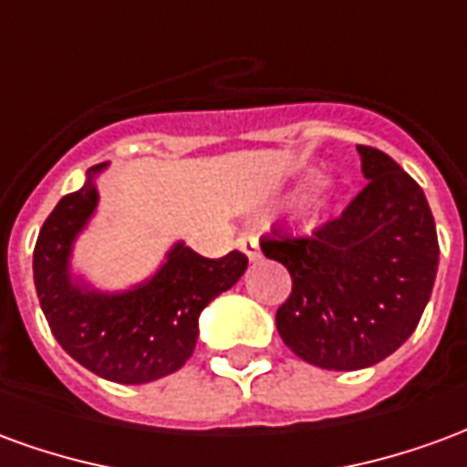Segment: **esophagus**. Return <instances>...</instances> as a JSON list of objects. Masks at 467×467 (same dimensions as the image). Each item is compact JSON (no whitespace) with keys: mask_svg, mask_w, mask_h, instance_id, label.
Wrapping results in <instances>:
<instances>
[{"mask_svg":"<svg viewBox=\"0 0 467 467\" xmlns=\"http://www.w3.org/2000/svg\"><path fill=\"white\" fill-rule=\"evenodd\" d=\"M237 247L247 254L250 263H257V260H260V244H257V237H253V234H243V237L237 240Z\"/></svg>","mask_w":467,"mask_h":467,"instance_id":"1","label":"esophagus"}]
</instances>
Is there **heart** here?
<instances>
[{"mask_svg":"<svg viewBox=\"0 0 467 467\" xmlns=\"http://www.w3.org/2000/svg\"><path fill=\"white\" fill-rule=\"evenodd\" d=\"M320 182H323V174L307 172L305 177H300V180L295 182L293 190L285 194L283 202H277V207H300V204H305L313 197L315 190L320 187Z\"/></svg>","mask_w":467,"mask_h":467,"instance_id":"1","label":"heart"}]
</instances>
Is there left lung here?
I'll return each instance as SVG.
<instances>
[{
  "label": "left lung",
  "instance_id": "8db88e82",
  "mask_svg": "<svg viewBox=\"0 0 467 467\" xmlns=\"http://www.w3.org/2000/svg\"><path fill=\"white\" fill-rule=\"evenodd\" d=\"M358 152L368 184L337 220L310 237L260 240L293 275L277 333L325 370H362L398 350L420 323L441 257L420 184L380 150Z\"/></svg>",
  "mask_w": 467,
  "mask_h": 467
}]
</instances>
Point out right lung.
Wrapping results in <instances>:
<instances>
[{
  "mask_svg": "<svg viewBox=\"0 0 467 467\" xmlns=\"http://www.w3.org/2000/svg\"><path fill=\"white\" fill-rule=\"evenodd\" d=\"M107 164L87 170L85 184L65 194L47 217L35 244V287L57 343L79 365L122 385H142L172 375L190 360L200 335V313L230 290L247 270L243 253L210 260L180 240L164 263L127 290H99L72 270V253L99 204L97 177Z\"/></svg>",
  "mask_w": 467,
  "mask_h": 467,
  "instance_id": "add662e5",
  "label": "right lung"
}]
</instances>
